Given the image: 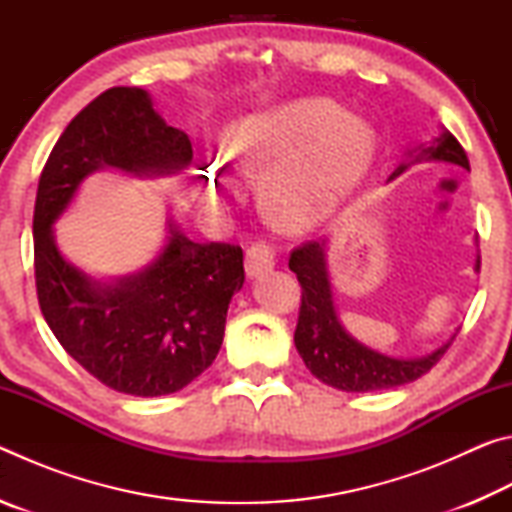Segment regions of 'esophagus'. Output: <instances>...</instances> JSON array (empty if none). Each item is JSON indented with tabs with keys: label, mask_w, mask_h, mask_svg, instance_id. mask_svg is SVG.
Here are the masks:
<instances>
[{
	"label": "esophagus",
	"mask_w": 512,
	"mask_h": 512,
	"mask_svg": "<svg viewBox=\"0 0 512 512\" xmlns=\"http://www.w3.org/2000/svg\"><path fill=\"white\" fill-rule=\"evenodd\" d=\"M275 266V248L266 241H255L253 246L246 250V273L250 277H259L271 271Z\"/></svg>",
	"instance_id": "obj_1"
}]
</instances>
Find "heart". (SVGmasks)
<instances>
[{
  "instance_id": "1",
  "label": "heart",
  "mask_w": 512,
  "mask_h": 512,
  "mask_svg": "<svg viewBox=\"0 0 512 512\" xmlns=\"http://www.w3.org/2000/svg\"><path fill=\"white\" fill-rule=\"evenodd\" d=\"M377 153L368 124L327 97H302L241 117L223 135V158L259 180L264 212L305 228L334 212L366 178ZM203 201L223 205L219 160L205 167Z\"/></svg>"
}]
</instances>
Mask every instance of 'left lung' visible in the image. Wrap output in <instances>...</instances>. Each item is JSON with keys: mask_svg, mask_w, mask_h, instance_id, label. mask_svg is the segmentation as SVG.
Wrapping results in <instances>:
<instances>
[{"mask_svg": "<svg viewBox=\"0 0 512 512\" xmlns=\"http://www.w3.org/2000/svg\"><path fill=\"white\" fill-rule=\"evenodd\" d=\"M424 158L452 162L463 169H470V160H467L463 146L447 128H443V133L433 140L431 146H420L411 162L400 164L393 171L391 180L409 169V164ZM479 266L481 262L476 259V271H479ZM289 268L298 275L302 287L293 341H296V348L311 375L327 386L345 393H370L404 386L427 375L452 345V341H447L443 348L420 359H395L352 339L339 323L334 309L325 264V241H307V244L293 248Z\"/></svg>", "mask_w": 512, "mask_h": 512, "instance_id": "left-lung-1", "label": "left lung"}]
</instances>
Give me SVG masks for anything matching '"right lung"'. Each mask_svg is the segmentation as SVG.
Wrapping results in <instances>:
<instances>
[{
    "instance_id": "right-lung-1",
    "label": "right lung",
    "mask_w": 512,
    "mask_h": 512,
    "mask_svg": "<svg viewBox=\"0 0 512 512\" xmlns=\"http://www.w3.org/2000/svg\"><path fill=\"white\" fill-rule=\"evenodd\" d=\"M189 162L192 142L164 124L149 92L110 88L69 121L40 173L33 266L42 316L69 357L112 391L169 395L212 366L230 300L244 287V250L196 244L169 223L144 271L103 284L60 255L54 223L92 171L164 176Z\"/></svg>"
}]
</instances>
